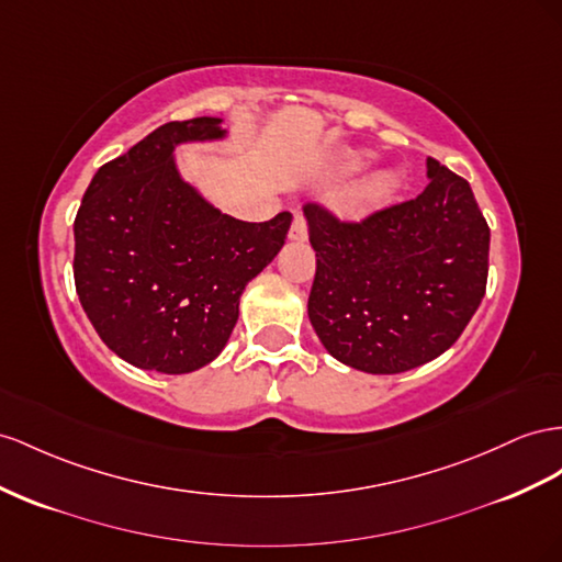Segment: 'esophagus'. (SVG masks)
<instances>
[{
	"label": "esophagus",
	"mask_w": 562,
	"mask_h": 562,
	"mask_svg": "<svg viewBox=\"0 0 562 562\" xmlns=\"http://www.w3.org/2000/svg\"><path fill=\"white\" fill-rule=\"evenodd\" d=\"M291 240H307L310 236V226H307V217L302 215V212H297V215L293 217V224H291Z\"/></svg>",
	"instance_id": "1"
}]
</instances>
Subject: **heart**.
Returning <instances> with one entry per match:
<instances>
[{"label":"heart","mask_w":562,"mask_h":562,"mask_svg":"<svg viewBox=\"0 0 562 562\" xmlns=\"http://www.w3.org/2000/svg\"><path fill=\"white\" fill-rule=\"evenodd\" d=\"M363 162H367V156L355 154L352 158H347L345 168L350 170V172H355V170L361 168ZM397 187H400V175L397 172L375 175L369 181H363V184L352 193L350 210L367 212V210H373L378 205H383V203H387L392 199L394 191H397Z\"/></svg>","instance_id":"heart-1"}]
</instances>
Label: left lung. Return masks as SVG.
<instances>
[{"instance_id":"1","label":"left lung","mask_w":562,"mask_h":562,"mask_svg":"<svg viewBox=\"0 0 562 562\" xmlns=\"http://www.w3.org/2000/svg\"><path fill=\"white\" fill-rule=\"evenodd\" d=\"M416 199L345 220L310 201L316 250L307 314L347 367L402 373L459 340L487 291L490 224L468 181L428 158Z\"/></svg>"}]
</instances>
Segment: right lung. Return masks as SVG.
Segmentation results:
<instances>
[{"instance_id": "add662e5", "label": "right lung", "mask_w": 562, "mask_h": 562, "mask_svg": "<svg viewBox=\"0 0 562 562\" xmlns=\"http://www.w3.org/2000/svg\"><path fill=\"white\" fill-rule=\"evenodd\" d=\"M217 136V117L158 127L101 165L75 215V291L99 338L132 367L189 373L215 359L240 293L291 229V212L240 222L181 181L175 144Z\"/></svg>"}]
</instances>
